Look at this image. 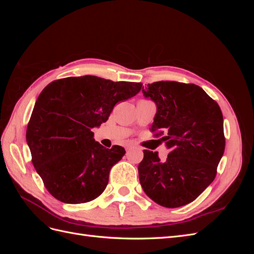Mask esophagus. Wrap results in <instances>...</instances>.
Wrapping results in <instances>:
<instances>
[{
	"label": "esophagus",
	"instance_id": "obj_1",
	"mask_svg": "<svg viewBox=\"0 0 254 254\" xmlns=\"http://www.w3.org/2000/svg\"><path fill=\"white\" fill-rule=\"evenodd\" d=\"M133 147V145H127L126 146V149L128 150V149H130V148H132Z\"/></svg>",
	"mask_w": 254,
	"mask_h": 254
}]
</instances>
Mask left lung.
<instances>
[{"mask_svg":"<svg viewBox=\"0 0 254 254\" xmlns=\"http://www.w3.org/2000/svg\"><path fill=\"white\" fill-rule=\"evenodd\" d=\"M156 104L151 131L170 149L162 162L144 150L139 178L145 194L165 207L186 205L213 182L225 151L224 119L217 103L193 83L158 81L142 89Z\"/></svg>","mask_w":254,"mask_h":254,"instance_id":"obj_1","label":"left lung"}]
</instances>
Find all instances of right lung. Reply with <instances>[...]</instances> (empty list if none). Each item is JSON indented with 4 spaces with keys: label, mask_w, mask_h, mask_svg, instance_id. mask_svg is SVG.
<instances>
[{
    "label": "right lung",
    "mask_w": 254,
    "mask_h": 254,
    "mask_svg": "<svg viewBox=\"0 0 254 254\" xmlns=\"http://www.w3.org/2000/svg\"><path fill=\"white\" fill-rule=\"evenodd\" d=\"M142 83L96 76L51 82L38 96L26 130L33 164L45 188L64 203L93 200L105 190L124 147L105 148L92 128L108 120L114 105L134 96Z\"/></svg>",
    "instance_id": "right-lung-1"
}]
</instances>
